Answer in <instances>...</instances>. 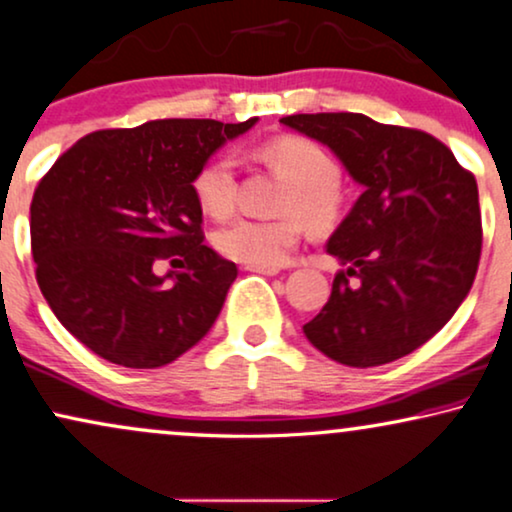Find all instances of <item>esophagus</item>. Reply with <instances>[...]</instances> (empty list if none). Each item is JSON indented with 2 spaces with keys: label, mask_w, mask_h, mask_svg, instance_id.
<instances>
[{
  "label": "esophagus",
  "mask_w": 512,
  "mask_h": 512,
  "mask_svg": "<svg viewBox=\"0 0 512 512\" xmlns=\"http://www.w3.org/2000/svg\"><path fill=\"white\" fill-rule=\"evenodd\" d=\"M244 270L258 272V275H268V277L277 275V272H280V268H265V265H244Z\"/></svg>",
  "instance_id": "1"
}]
</instances>
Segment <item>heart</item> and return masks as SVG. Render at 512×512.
Instances as JSON below:
<instances>
[{
    "label": "heart",
    "mask_w": 512,
    "mask_h": 512,
    "mask_svg": "<svg viewBox=\"0 0 512 512\" xmlns=\"http://www.w3.org/2000/svg\"><path fill=\"white\" fill-rule=\"evenodd\" d=\"M261 159L277 176L287 181L277 221L237 218L214 235L218 254L244 265L275 268L287 261L289 251L301 240L303 221L313 230H327L341 214V185L338 162L320 143L303 136H284L265 145ZM199 207L216 218L235 209L237 176L235 162L228 155L209 159L195 176Z\"/></svg>",
    "instance_id": "b5f03b06"
}]
</instances>
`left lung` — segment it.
<instances>
[{"mask_svg": "<svg viewBox=\"0 0 512 512\" xmlns=\"http://www.w3.org/2000/svg\"><path fill=\"white\" fill-rule=\"evenodd\" d=\"M280 122L327 145L364 192L327 242L345 265L303 334L348 367H378L430 341L473 287L482 249L477 183L426 131L360 112Z\"/></svg>", "mask_w": 512, "mask_h": 512, "instance_id": "8db88e82", "label": "left lung"}]
</instances>
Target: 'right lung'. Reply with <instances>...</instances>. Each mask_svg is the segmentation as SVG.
<instances>
[{
    "mask_svg": "<svg viewBox=\"0 0 512 512\" xmlns=\"http://www.w3.org/2000/svg\"><path fill=\"white\" fill-rule=\"evenodd\" d=\"M258 119H155L94 131L56 159L30 204L37 284L58 322L119 367L188 353L221 313L237 265L202 244L197 171ZM181 271L156 275V261Z\"/></svg>",
    "mask_w": 512,
    "mask_h": 512,
    "instance_id": "obj_1",
    "label": "right lung"
}]
</instances>
